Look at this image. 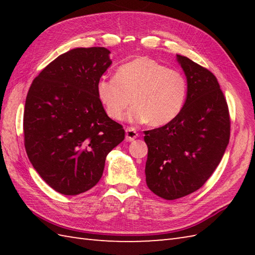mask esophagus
Listing matches in <instances>:
<instances>
[{
    "mask_svg": "<svg viewBox=\"0 0 255 255\" xmlns=\"http://www.w3.org/2000/svg\"><path fill=\"white\" fill-rule=\"evenodd\" d=\"M138 138V132L133 128L126 129V140L127 141H133L134 139Z\"/></svg>",
    "mask_w": 255,
    "mask_h": 255,
    "instance_id": "1",
    "label": "esophagus"
}]
</instances>
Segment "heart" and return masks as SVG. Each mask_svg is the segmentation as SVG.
Returning a JSON list of instances; mask_svg holds the SVG:
<instances>
[{"instance_id": "heart-1", "label": "heart", "mask_w": 255, "mask_h": 255, "mask_svg": "<svg viewBox=\"0 0 255 255\" xmlns=\"http://www.w3.org/2000/svg\"><path fill=\"white\" fill-rule=\"evenodd\" d=\"M96 95L107 116L122 121L128 106V121L161 127L177 117L185 104L186 80L176 70L147 57L119 66L114 78H101Z\"/></svg>"}]
</instances>
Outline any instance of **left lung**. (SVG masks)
<instances>
[{
	"instance_id": "obj_1",
	"label": "left lung",
	"mask_w": 255,
	"mask_h": 255,
	"mask_svg": "<svg viewBox=\"0 0 255 255\" xmlns=\"http://www.w3.org/2000/svg\"><path fill=\"white\" fill-rule=\"evenodd\" d=\"M176 60L186 77L185 104L171 123L144 131L145 181L151 192L167 200L202 187L230 138L229 111L217 79L191 59L176 55Z\"/></svg>"
}]
</instances>
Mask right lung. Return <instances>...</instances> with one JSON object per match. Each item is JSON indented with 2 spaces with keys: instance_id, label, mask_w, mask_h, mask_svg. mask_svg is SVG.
I'll return each mask as SVG.
<instances>
[{
  "instance_id": "obj_1",
  "label": "right lung",
  "mask_w": 255,
  "mask_h": 255,
  "mask_svg": "<svg viewBox=\"0 0 255 255\" xmlns=\"http://www.w3.org/2000/svg\"><path fill=\"white\" fill-rule=\"evenodd\" d=\"M104 47L75 48L59 56L32 81L24 112L25 149L48 185L63 195L95 186L107 154L125 139L107 116L96 83L111 67Z\"/></svg>"
}]
</instances>
